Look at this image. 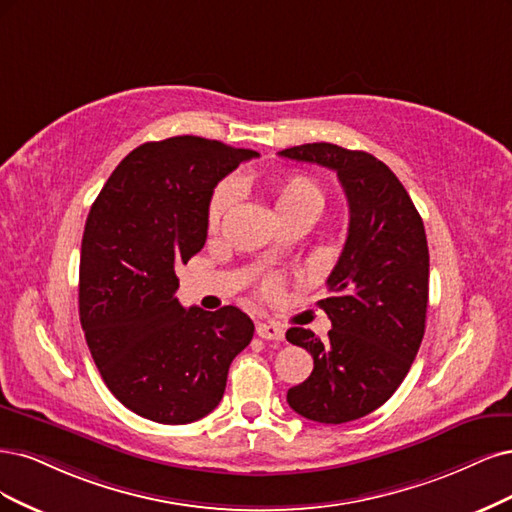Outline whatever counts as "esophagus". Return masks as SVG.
Listing matches in <instances>:
<instances>
[{
  "mask_svg": "<svg viewBox=\"0 0 512 512\" xmlns=\"http://www.w3.org/2000/svg\"><path fill=\"white\" fill-rule=\"evenodd\" d=\"M257 336L263 340H283L285 338V329L268 321V323H257Z\"/></svg>",
  "mask_w": 512,
  "mask_h": 512,
  "instance_id": "esophagus-1",
  "label": "esophagus"
}]
</instances>
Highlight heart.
Here are the masks:
<instances>
[{
  "label": "heart",
  "instance_id": "1",
  "mask_svg": "<svg viewBox=\"0 0 512 512\" xmlns=\"http://www.w3.org/2000/svg\"><path fill=\"white\" fill-rule=\"evenodd\" d=\"M274 197H276V208L278 214H287L295 210H304V208H319L323 206V191L319 185L306 174H291L276 180L274 187ZM236 200V187L225 180L217 189H214L210 204H208V225L217 227L225 214L229 212ZM261 291L266 295H278L280 291V280L278 278H266L261 285Z\"/></svg>",
  "mask_w": 512,
  "mask_h": 512
}]
</instances>
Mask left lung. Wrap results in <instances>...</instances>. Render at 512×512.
Here are the masks:
<instances>
[{
    "label": "left lung",
    "mask_w": 512,
    "mask_h": 512,
    "mask_svg": "<svg viewBox=\"0 0 512 512\" xmlns=\"http://www.w3.org/2000/svg\"><path fill=\"white\" fill-rule=\"evenodd\" d=\"M278 155L334 170L349 200V236L327 278L329 298L319 302L332 329L327 340L287 329L315 361L287 402L310 421H355L391 398L421 346L430 295L425 227L398 176L370 153L315 142Z\"/></svg>",
    "instance_id": "obj_1"
}]
</instances>
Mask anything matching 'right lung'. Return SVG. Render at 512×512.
I'll use <instances>...</instances> for the list:
<instances>
[{"label": "right lung", "instance_id": "1", "mask_svg": "<svg viewBox=\"0 0 512 512\" xmlns=\"http://www.w3.org/2000/svg\"><path fill=\"white\" fill-rule=\"evenodd\" d=\"M249 148L176 136L134 148L87 217L78 308L91 357L123 406L183 425L219 406L255 325L236 306L185 310L176 268L204 249L214 187Z\"/></svg>", "mask_w": 512, "mask_h": 512}]
</instances>
